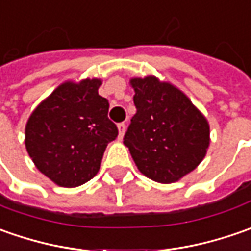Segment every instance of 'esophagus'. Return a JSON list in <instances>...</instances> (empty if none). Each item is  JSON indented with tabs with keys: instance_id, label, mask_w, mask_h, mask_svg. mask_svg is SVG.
<instances>
[{
	"instance_id": "34e87169",
	"label": "esophagus",
	"mask_w": 251,
	"mask_h": 251,
	"mask_svg": "<svg viewBox=\"0 0 251 251\" xmlns=\"http://www.w3.org/2000/svg\"><path fill=\"white\" fill-rule=\"evenodd\" d=\"M117 128H119V140H121L123 135H124V132H126V124H124V123L117 124Z\"/></svg>"
}]
</instances>
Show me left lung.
<instances>
[{"label":"left lung","mask_w":251,"mask_h":251,"mask_svg":"<svg viewBox=\"0 0 251 251\" xmlns=\"http://www.w3.org/2000/svg\"><path fill=\"white\" fill-rule=\"evenodd\" d=\"M137 113L124 145L142 175L158 183L177 181L204 159L209 126L183 92L155 76L132 78Z\"/></svg>","instance_id":"8db88e82"}]
</instances>
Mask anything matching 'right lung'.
Returning a JSON list of instances; mask_svg holds the SVG:
<instances>
[{
  "mask_svg": "<svg viewBox=\"0 0 251 251\" xmlns=\"http://www.w3.org/2000/svg\"><path fill=\"white\" fill-rule=\"evenodd\" d=\"M100 79L64 82L30 114L25 145L36 168L61 187H78L99 172L119 130L109 120Z\"/></svg>",
  "mask_w": 251,
  "mask_h": 251,
  "instance_id": "obj_1",
  "label": "right lung"
}]
</instances>
